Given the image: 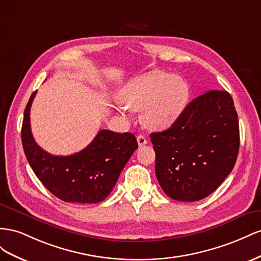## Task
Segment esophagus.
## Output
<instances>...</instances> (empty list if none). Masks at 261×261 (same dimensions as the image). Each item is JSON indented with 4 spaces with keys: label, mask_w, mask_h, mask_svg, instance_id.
Masks as SVG:
<instances>
[{
    "label": "esophagus",
    "mask_w": 261,
    "mask_h": 261,
    "mask_svg": "<svg viewBox=\"0 0 261 261\" xmlns=\"http://www.w3.org/2000/svg\"><path fill=\"white\" fill-rule=\"evenodd\" d=\"M137 140H138V144H139V146H143V145L147 144V140H146V138H145L144 136H142V135L138 136Z\"/></svg>",
    "instance_id": "esophagus-1"
}]
</instances>
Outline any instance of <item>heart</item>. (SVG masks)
Instances as JSON below:
<instances>
[{
    "mask_svg": "<svg viewBox=\"0 0 261 261\" xmlns=\"http://www.w3.org/2000/svg\"><path fill=\"white\" fill-rule=\"evenodd\" d=\"M188 97V87L179 76L154 71L131 81L121 93V101L131 110H141V121L151 130L172 125Z\"/></svg>",
    "mask_w": 261,
    "mask_h": 261,
    "instance_id": "b5f03b06",
    "label": "heart"
}]
</instances>
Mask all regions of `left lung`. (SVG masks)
Masks as SVG:
<instances>
[{"instance_id":"1","label":"left lung","mask_w":261,"mask_h":261,"mask_svg":"<svg viewBox=\"0 0 261 261\" xmlns=\"http://www.w3.org/2000/svg\"><path fill=\"white\" fill-rule=\"evenodd\" d=\"M155 174L166 195L198 201L224 181L236 163L240 125L232 96L209 91L190 101L170 128L151 133Z\"/></svg>"}]
</instances>
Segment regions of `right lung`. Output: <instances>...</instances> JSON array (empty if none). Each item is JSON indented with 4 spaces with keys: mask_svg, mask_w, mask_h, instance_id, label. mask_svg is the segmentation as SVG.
Returning a JSON list of instances; mask_svg holds the SVG:
<instances>
[{
    "mask_svg": "<svg viewBox=\"0 0 261 261\" xmlns=\"http://www.w3.org/2000/svg\"><path fill=\"white\" fill-rule=\"evenodd\" d=\"M35 96L36 92L27 102L21 125V143L35 175L52 195L65 202L98 203L106 199L138 148L135 135L100 130L81 152L51 155L32 135L29 114Z\"/></svg>",
    "mask_w": 261,
    "mask_h": 261,
    "instance_id": "1",
    "label": "right lung"
}]
</instances>
